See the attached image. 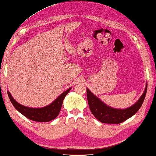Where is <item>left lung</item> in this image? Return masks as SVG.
I'll return each instance as SVG.
<instances>
[{
	"label": "left lung",
	"mask_w": 156,
	"mask_h": 156,
	"mask_svg": "<svg viewBox=\"0 0 156 156\" xmlns=\"http://www.w3.org/2000/svg\"><path fill=\"white\" fill-rule=\"evenodd\" d=\"M147 90V83L144 91L136 103L124 109L115 108L102 101L88 88H86L89 108L92 113L99 122L104 124H119L134 115L141 107Z\"/></svg>",
	"instance_id": "obj_1"
}]
</instances>
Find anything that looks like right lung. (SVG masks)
Wrapping results in <instances>:
<instances>
[{
	"label": "right lung",
	"instance_id": "right-lung-1",
	"mask_svg": "<svg viewBox=\"0 0 156 156\" xmlns=\"http://www.w3.org/2000/svg\"><path fill=\"white\" fill-rule=\"evenodd\" d=\"M72 87L63 92L61 95L57 97L52 103L49 105L45 106L41 108H32L22 105L15 100L9 91H7L9 98L13 104L14 108L19 113L23 115L27 118L31 119L32 121L39 122H47L55 119L58 116L62 106L63 101L66 95L71 90Z\"/></svg>",
	"mask_w": 156,
	"mask_h": 156
}]
</instances>
